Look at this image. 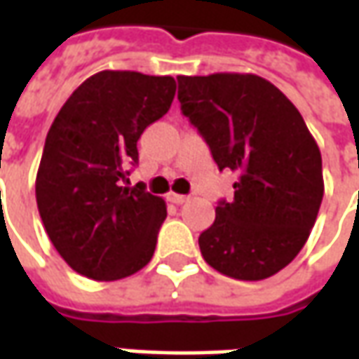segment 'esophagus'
Here are the masks:
<instances>
[{
	"label": "esophagus",
	"mask_w": 359,
	"mask_h": 359,
	"mask_svg": "<svg viewBox=\"0 0 359 359\" xmlns=\"http://www.w3.org/2000/svg\"><path fill=\"white\" fill-rule=\"evenodd\" d=\"M167 200L172 202V204H184V202L189 200V196H184V194H177V192H169Z\"/></svg>",
	"instance_id": "esophagus-1"
}]
</instances>
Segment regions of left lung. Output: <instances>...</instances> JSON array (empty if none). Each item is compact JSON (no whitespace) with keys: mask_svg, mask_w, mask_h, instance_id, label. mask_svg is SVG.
<instances>
[{"mask_svg":"<svg viewBox=\"0 0 359 359\" xmlns=\"http://www.w3.org/2000/svg\"><path fill=\"white\" fill-rule=\"evenodd\" d=\"M182 114L218 169L238 172L233 198L200 233L202 257L222 275L262 281L297 257L323 202V157L292 102L269 80L220 72L177 76Z\"/></svg>","mask_w":359,"mask_h":359,"instance_id":"obj_1","label":"left lung"}]
</instances>
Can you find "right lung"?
Segmentation results:
<instances>
[{
    "label": "right lung",
    "instance_id": "obj_1",
    "mask_svg": "<svg viewBox=\"0 0 359 359\" xmlns=\"http://www.w3.org/2000/svg\"><path fill=\"white\" fill-rule=\"evenodd\" d=\"M170 76L102 70L84 80L46 133L35 182L41 220L80 275L118 281L143 269L167 218L165 200L129 184L137 141L169 111Z\"/></svg>",
    "mask_w": 359,
    "mask_h": 359
}]
</instances>
